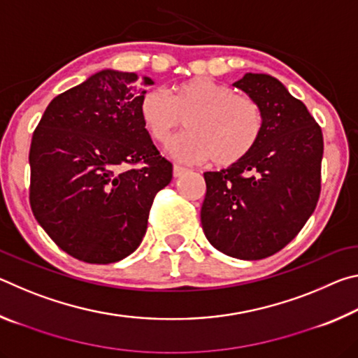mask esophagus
<instances>
[{"mask_svg": "<svg viewBox=\"0 0 358 358\" xmlns=\"http://www.w3.org/2000/svg\"><path fill=\"white\" fill-rule=\"evenodd\" d=\"M187 171L185 167H181V166H173V177L175 178H178V177H181V175L183 173H186Z\"/></svg>", "mask_w": 358, "mask_h": 358, "instance_id": "esophagus-1", "label": "esophagus"}]
</instances>
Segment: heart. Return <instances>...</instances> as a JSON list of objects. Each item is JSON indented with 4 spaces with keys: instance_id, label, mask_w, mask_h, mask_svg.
<instances>
[{
    "instance_id": "b5f03b06",
    "label": "heart",
    "mask_w": 358,
    "mask_h": 358,
    "mask_svg": "<svg viewBox=\"0 0 358 358\" xmlns=\"http://www.w3.org/2000/svg\"><path fill=\"white\" fill-rule=\"evenodd\" d=\"M138 108L145 129L162 145L186 121L189 132L171 145V155L183 162L211 157L221 167L237 164L256 148L264 131L256 101L205 77L173 85L171 96L151 90L142 96Z\"/></svg>"
}]
</instances>
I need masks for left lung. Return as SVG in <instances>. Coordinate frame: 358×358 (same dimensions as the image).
I'll list each match as a JSON object with an SVG mask.
<instances>
[{
    "label": "left lung",
    "instance_id": "left-lung-1",
    "mask_svg": "<svg viewBox=\"0 0 358 358\" xmlns=\"http://www.w3.org/2000/svg\"><path fill=\"white\" fill-rule=\"evenodd\" d=\"M234 87L257 102L264 131L245 159L203 173L201 221L217 251L259 260L292 241L316 208L324 138L306 106L278 78L248 72Z\"/></svg>",
    "mask_w": 358,
    "mask_h": 358
}]
</instances>
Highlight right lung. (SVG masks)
Here are the masks:
<instances>
[{
	"label": "right lung",
	"mask_w": 358,
	"mask_h": 358,
	"mask_svg": "<svg viewBox=\"0 0 358 358\" xmlns=\"http://www.w3.org/2000/svg\"><path fill=\"white\" fill-rule=\"evenodd\" d=\"M102 69L47 106L29 148V203L69 256L112 264L134 252L172 164L151 142L141 101L155 82ZM141 162L142 168H129Z\"/></svg>",
	"instance_id": "obj_1"
}]
</instances>
